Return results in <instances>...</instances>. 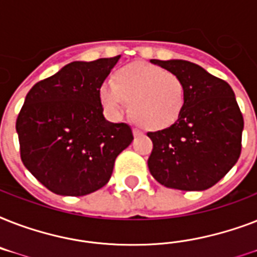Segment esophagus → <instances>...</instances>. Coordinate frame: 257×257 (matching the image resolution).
I'll list each match as a JSON object with an SVG mask.
<instances>
[{
	"label": "esophagus",
	"mask_w": 257,
	"mask_h": 257,
	"mask_svg": "<svg viewBox=\"0 0 257 257\" xmlns=\"http://www.w3.org/2000/svg\"><path fill=\"white\" fill-rule=\"evenodd\" d=\"M133 135H135V136H139V135H141V131L139 128H133Z\"/></svg>",
	"instance_id": "34e87169"
}]
</instances>
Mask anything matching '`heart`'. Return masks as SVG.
<instances>
[{
  "mask_svg": "<svg viewBox=\"0 0 257 257\" xmlns=\"http://www.w3.org/2000/svg\"><path fill=\"white\" fill-rule=\"evenodd\" d=\"M100 100L114 118L122 116L128 101L131 116L137 124L160 131L175 124L183 112L185 85L176 73L160 66L135 62L117 72L116 82H102Z\"/></svg>",
  "mask_w": 257,
  "mask_h": 257,
  "instance_id": "heart-1",
  "label": "heart"
}]
</instances>
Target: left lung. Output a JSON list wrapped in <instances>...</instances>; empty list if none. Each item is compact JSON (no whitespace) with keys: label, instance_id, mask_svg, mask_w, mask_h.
<instances>
[{"label":"left lung","instance_id":"1","mask_svg":"<svg viewBox=\"0 0 257 257\" xmlns=\"http://www.w3.org/2000/svg\"><path fill=\"white\" fill-rule=\"evenodd\" d=\"M176 73L185 85V105L175 124L148 132L153 149L151 175L167 188L204 191L237 163L244 128L235 93L228 82L185 60H151Z\"/></svg>","mask_w":257,"mask_h":257}]
</instances>
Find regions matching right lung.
<instances>
[{
	"label": "right lung",
	"mask_w": 257,
	"mask_h": 257,
	"mask_svg": "<svg viewBox=\"0 0 257 257\" xmlns=\"http://www.w3.org/2000/svg\"><path fill=\"white\" fill-rule=\"evenodd\" d=\"M121 56L73 61L37 82L16 122L21 160L49 191L85 196L112 176L133 140L128 124L104 117L100 88Z\"/></svg>",
	"instance_id": "obj_1"
}]
</instances>
